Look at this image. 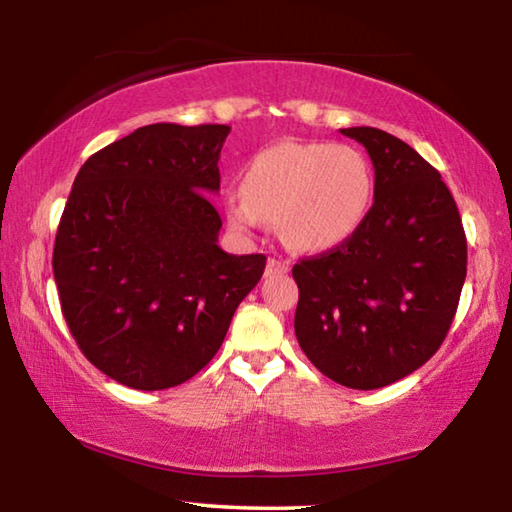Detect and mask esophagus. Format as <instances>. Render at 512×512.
<instances>
[{"label":"esophagus","instance_id":"obj_1","mask_svg":"<svg viewBox=\"0 0 512 512\" xmlns=\"http://www.w3.org/2000/svg\"><path fill=\"white\" fill-rule=\"evenodd\" d=\"M282 273H289V262H287V259L268 257L266 275H282Z\"/></svg>","mask_w":512,"mask_h":512}]
</instances>
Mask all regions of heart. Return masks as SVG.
<instances>
[{
  "label": "heart",
  "instance_id": "obj_1",
  "mask_svg": "<svg viewBox=\"0 0 512 512\" xmlns=\"http://www.w3.org/2000/svg\"><path fill=\"white\" fill-rule=\"evenodd\" d=\"M372 194L375 173L357 146L280 142L246 162L241 192L225 196V214L239 230L277 223L289 248L320 253L357 232Z\"/></svg>",
  "mask_w": 512,
  "mask_h": 512
}]
</instances>
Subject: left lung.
<instances>
[{
  "instance_id": "8db88e82",
  "label": "left lung",
  "mask_w": 512,
  "mask_h": 512,
  "mask_svg": "<svg viewBox=\"0 0 512 512\" xmlns=\"http://www.w3.org/2000/svg\"><path fill=\"white\" fill-rule=\"evenodd\" d=\"M366 146L375 201L352 237L300 259L296 336L336 384L372 391L427 363L452 325L467 273V241L440 173L395 135L341 128Z\"/></svg>"
}]
</instances>
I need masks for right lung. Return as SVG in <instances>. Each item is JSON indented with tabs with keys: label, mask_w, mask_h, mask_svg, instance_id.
Listing matches in <instances>:
<instances>
[{
	"label": "right lung",
	"mask_w": 512,
	"mask_h": 512,
	"mask_svg": "<svg viewBox=\"0 0 512 512\" xmlns=\"http://www.w3.org/2000/svg\"><path fill=\"white\" fill-rule=\"evenodd\" d=\"M230 126L151 124L90 155L60 216L54 277L67 327L137 391L192 379L219 352L264 255H228L219 158Z\"/></svg>",
	"instance_id": "obj_1"
}]
</instances>
